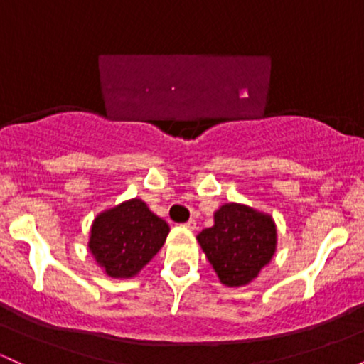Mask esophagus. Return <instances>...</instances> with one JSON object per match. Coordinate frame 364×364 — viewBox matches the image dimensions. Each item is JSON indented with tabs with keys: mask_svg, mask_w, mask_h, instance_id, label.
Here are the masks:
<instances>
[{
	"mask_svg": "<svg viewBox=\"0 0 364 364\" xmlns=\"http://www.w3.org/2000/svg\"><path fill=\"white\" fill-rule=\"evenodd\" d=\"M183 226H185L186 230H190V231H195V230H197V223H195L193 219H190V221H188V223H185V225H183Z\"/></svg>",
	"mask_w": 364,
	"mask_h": 364,
	"instance_id": "1",
	"label": "esophagus"
}]
</instances>
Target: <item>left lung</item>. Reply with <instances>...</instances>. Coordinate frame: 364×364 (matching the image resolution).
I'll return each instance as SVG.
<instances>
[{"mask_svg": "<svg viewBox=\"0 0 364 364\" xmlns=\"http://www.w3.org/2000/svg\"><path fill=\"white\" fill-rule=\"evenodd\" d=\"M197 242L223 285L245 287L271 262L278 233L271 214L228 202L215 210L214 225L202 230Z\"/></svg>", "mask_w": 364, "mask_h": 364, "instance_id": "1", "label": "left lung"}]
</instances>
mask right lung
I'll use <instances>...</instances> for the list:
<instances>
[{
	"mask_svg": "<svg viewBox=\"0 0 364 364\" xmlns=\"http://www.w3.org/2000/svg\"><path fill=\"white\" fill-rule=\"evenodd\" d=\"M169 225L141 198L117 203L95 218L87 249L107 277L134 278L162 249Z\"/></svg>",
	"mask_w": 364,
	"mask_h": 364,
	"instance_id": "right-lung-1",
	"label": "right lung"
}]
</instances>
